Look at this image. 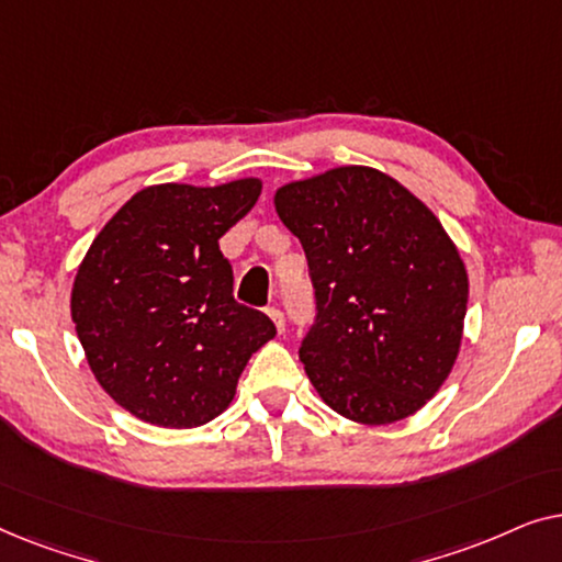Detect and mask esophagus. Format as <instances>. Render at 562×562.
Here are the masks:
<instances>
[{
    "mask_svg": "<svg viewBox=\"0 0 562 562\" xmlns=\"http://www.w3.org/2000/svg\"><path fill=\"white\" fill-rule=\"evenodd\" d=\"M266 314L268 317L273 319V325H276V329H279V333H283V312L279 310V306H268L266 310Z\"/></svg>",
    "mask_w": 562,
    "mask_h": 562,
    "instance_id": "obj_1",
    "label": "esophagus"
}]
</instances>
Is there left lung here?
Segmentation results:
<instances>
[{"label":"left lung","instance_id":"obj_1","mask_svg":"<svg viewBox=\"0 0 562 562\" xmlns=\"http://www.w3.org/2000/svg\"><path fill=\"white\" fill-rule=\"evenodd\" d=\"M317 314L299 358L337 414L389 425L427 404L458 358L468 273L440 220L391 176L342 166L276 191Z\"/></svg>","mask_w":562,"mask_h":562}]
</instances>
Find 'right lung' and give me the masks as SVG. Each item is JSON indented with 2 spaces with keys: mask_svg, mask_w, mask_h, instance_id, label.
I'll use <instances>...</instances> for the list:
<instances>
[{
  "mask_svg": "<svg viewBox=\"0 0 562 562\" xmlns=\"http://www.w3.org/2000/svg\"><path fill=\"white\" fill-rule=\"evenodd\" d=\"M258 196V179L148 187L91 243L71 291L76 335L102 389L137 419L206 425L276 335L263 312L235 302L220 250Z\"/></svg>",
  "mask_w": 562,
  "mask_h": 562,
  "instance_id": "1",
  "label": "right lung"
}]
</instances>
